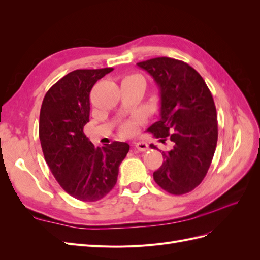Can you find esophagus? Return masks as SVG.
<instances>
[{"instance_id": "esophagus-1", "label": "esophagus", "mask_w": 260, "mask_h": 260, "mask_svg": "<svg viewBox=\"0 0 260 260\" xmlns=\"http://www.w3.org/2000/svg\"><path fill=\"white\" fill-rule=\"evenodd\" d=\"M135 146H136V148L138 149V151H140V152H145V151H147V149H148L147 143L143 142V141H139V142L135 143Z\"/></svg>"}]
</instances>
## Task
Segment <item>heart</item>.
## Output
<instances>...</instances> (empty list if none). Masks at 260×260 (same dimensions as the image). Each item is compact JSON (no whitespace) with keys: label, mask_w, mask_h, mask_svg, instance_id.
Segmentation results:
<instances>
[{"label":"heart","mask_w":260,"mask_h":260,"mask_svg":"<svg viewBox=\"0 0 260 260\" xmlns=\"http://www.w3.org/2000/svg\"><path fill=\"white\" fill-rule=\"evenodd\" d=\"M129 77H141L140 75H131ZM141 121V117L140 116H136L131 118V119L124 121L123 123H121V125L119 127V131L122 136H133L135 133H137L138 130V124Z\"/></svg>","instance_id":"heart-1"}]
</instances>
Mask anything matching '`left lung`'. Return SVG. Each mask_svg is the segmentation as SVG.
I'll return each instance as SVG.
<instances>
[{"label":"left lung","mask_w":260,"mask_h":260,"mask_svg":"<svg viewBox=\"0 0 260 260\" xmlns=\"http://www.w3.org/2000/svg\"><path fill=\"white\" fill-rule=\"evenodd\" d=\"M153 77L160 93V119L147 129L161 143L164 161L154 174L162 190L182 195L199 186L214 157L218 123L214 99L202 76L186 62L156 57L137 64ZM157 148L155 145H149Z\"/></svg>","instance_id":"1"}]
</instances>
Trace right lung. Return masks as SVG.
I'll list each match as a JSON object with an SVG mask.
<instances>
[{"mask_svg": "<svg viewBox=\"0 0 260 260\" xmlns=\"http://www.w3.org/2000/svg\"><path fill=\"white\" fill-rule=\"evenodd\" d=\"M113 70H74L53 84L42 102L39 138L45 161L59 185L82 202L99 201L113 190L130 148L117 141L95 147L83 132L93 85Z\"/></svg>", "mask_w": 260, "mask_h": 260, "instance_id": "1", "label": "right lung"}]
</instances>
